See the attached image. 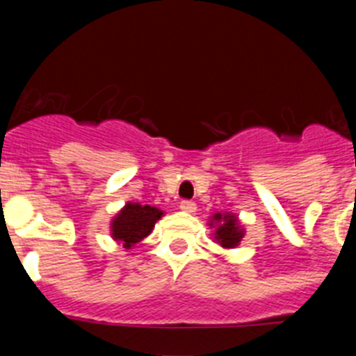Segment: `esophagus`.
Segmentation results:
<instances>
[{"instance_id": "obj_1", "label": "esophagus", "mask_w": 356, "mask_h": 356, "mask_svg": "<svg viewBox=\"0 0 356 356\" xmlns=\"http://www.w3.org/2000/svg\"><path fill=\"white\" fill-rule=\"evenodd\" d=\"M180 209L187 213H193V212H196L197 207H196V203H193V201H181Z\"/></svg>"}]
</instances>
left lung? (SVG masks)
Here are the masks:
<instances>
[{"instance_id": "left-lung-1", "label": "left lung", "mask_w": 356, "mask_h": 356, "mask_svg": "<svg viewBox=\"0 0 356 356\" xmlns=\"http://www.w3.org/2000/svg\"><path fill=\"white\" fill-rule=\"evenodd\" d=\"M210 228L216 226V232H213V241L217 244H221L226 250H232V248H237L241 244L242 237H244V228L238 222L237 216L235 213H213L210 217L209 222Z\"/></svg>"}]
</instances>
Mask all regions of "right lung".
<instances>
[{
    "mask_svg": "<svg viewBox=\"0 0 356 356\" xmlns=\"http://www.w3.org/2000/svg\"><path fill=\"white\" fill-rule=\"evenodd\" d=\"M163 212L156 207L140 205V203H127L119 210L118 216L110 222V235L115 242H121L122 248L131 250L137 242L153 232L155 222Z\"/></svg>",
    "mask_w": 356,
    "mask_h": 356,
    "instance_id": "right-lung-1",
    "label": "right lung"
}]
</instances>
